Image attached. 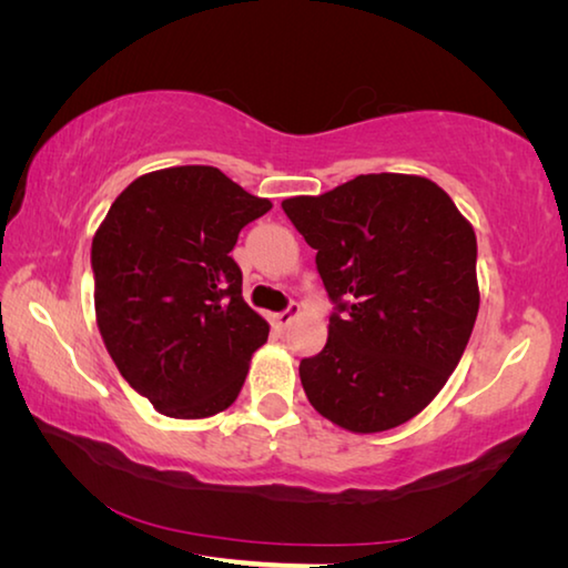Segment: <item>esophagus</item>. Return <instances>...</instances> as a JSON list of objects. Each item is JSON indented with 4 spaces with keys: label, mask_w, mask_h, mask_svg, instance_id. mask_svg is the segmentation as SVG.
I'll return each mask as SVG.
<instances>
[{
    "label": "esophagus",
    "mask_w": 568,
    "mask_h": 568,
    "mask_svg": "<svg viewBox=\"0 0 568 568\" xmlns=\"http://www.w3.org/2000/svg\"><path fill=\"white\" fill-rule=\"evenodd\" d=\"M297 313H301V305H297V303H291V305L285 307V311H281V313L275 315V323L281 325V328H287V325H291V323L295 321V315H297Z\"/></svg>",
    "instance_id": "34e87169"
}]
</instances>
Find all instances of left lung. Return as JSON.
<instances>
[{
    "mask_svg": "<svg viewBox=\"0 0 568 568\" xmlns=\"http://www.w3.org/2000/svg\"><path fill=\"white\" fill-rule=\"evenodd\" d=\"M333 301L328 343L301 361L311 406L378 434L428 406L456 371L478 315L476 233L436 182L358 175L283 200Z\"/></svg>",
    "mask_w": 568,
    "mask_h": 568,
    "instance_id": "8db88e82",
    "label": "left lung"
}]
</instances>
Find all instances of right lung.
<instances>
[{
	"instance_id": "1",
	"label": "right lung",
	"mask_w": 568,
	"mask_h": 568,
	"mask_svg": "<svg viewBox=\"0 0 568 568\" xmlns=\"http://www.w3.org/2000/svg\"><path fill=\"white\" fill-rule=\"evenodd\" d=\"M271 207L217 168L182 165L130 182L94 233L102 341L122 378L170 418L233 406L267 341L230 250Z\"/></svg>"
}]
</instances>
